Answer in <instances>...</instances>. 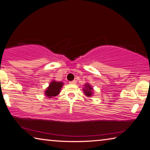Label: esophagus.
<instances>
[{
	"label": "esophagus",
	"mask_w": 150,
	"mask_h": 150,
	"mask_svg": "<svg viewBox=\"0 0 150 150\" xmlns=\"http://www.w3.org/2000/svg\"><path fill=\"white\" fill-rule=\"evenodd\" d=\"M76 81H69V83L70 84H75Z\"/></svg>",
	"instance_id": "esophagus-1"
}]
</instances>
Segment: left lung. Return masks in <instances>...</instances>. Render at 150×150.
Instances as JSON below:
<instances>
[{
	"mask_svg": "<svg viewBox=\"0 0 150 150\" xmlns=\"http://www.w3.org/2000/svg\"><path fill=\"white\" fill-rule=\"evenodd\" d=\"M84 86V88H83V91L84 94L89 98L92 96L93 94V91H94V89L92 88V86H91L89 83H85Z\"/></svg>",
	"mask_w": 150,
	"mask_h": 150,
	"instance_id": "obj_1",
	"label": "left lung"
}]
</instances>
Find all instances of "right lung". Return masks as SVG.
<instances>
[{"label":"right lung","instance_id":"1","mask_svg":"<svg viewBox=\"0 0 150 150\" xmlns=\"http://www.w3.org/2000/svg\"><path fill=\"white\" fill-rule=\"evenodd\" d=\"M64 83L62 81H56L54 80L51 81L48 87L46 88L44 94L48 98H53L57 96L61 92V89L63 86Z\"/></svg>","mask_w":150,"mask_h":150}]
</instances>
